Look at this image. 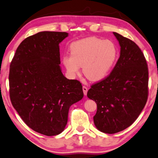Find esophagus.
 <instances>
[{
	"instance_id": "1",
	"label": "esophagus",
	"mask_w": 158,
	"mask_h": 158,
	"mask_svg": "<svg viewBox=\"0 0 158 158\" xmlns=\"http://www.w3.org/2000/svg\"><path fill=\"white\" fill-rule=\"evenodd\" d=\"M83 91H84V94L85 95H86L87 94V92H88V88L85 87V86H83Z\"/></svg>"
}]
</instances>
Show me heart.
Listing matches in <instances>:
<instances>
[{"label": "heart", "instance_id": "b5f03b06", "mask_svg": "<svg viewBox=\"0 0 158 158\" xmlns=\"http://www.w3.org/2000/svg\"><path fill=\"white\" fill-rule=\"evenodd\" d=\"M70 55L64 56L63 63L71 75L83 73L90 81L104 79L113 68L118 56V50L110 40L89 37L73 43Z\"/></svg>", "mask_w": 158, "mask_h": 158}]
</instances>
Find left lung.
<instances>
[{
	"mask_svg": "<svg viewBox=\"0 0 158 158\" xmlns=\"http://www.w3.org/2000/svg\"><path fill=\"white\" fill-rule=\"evenodd\" d=\"M118 40L120 56L108 76L91 85L87 93L96 102L97 128L113 134L133 124L147 104L148 69L144 54L132 40L113 32Z\"/></svg>",
	"mask_w": 158,
	"mask_h": 158,
	"instance_id": "left-lung-1",
	"label": "left lung"
}]
</instances>
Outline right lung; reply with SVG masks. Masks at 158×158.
I'll list each match as a JSON object with an SVG mask.
<instances>
[{
  "mask_svg": "<svg viewBox=\"0 0 158 158\" xmlns=\"http://www.w3.org/2000/svg\"><path fill=\"white\" fill-rule=\"evenodd\" d=\"M68 36L61 31H41L27 37L10 64L12 106L28 127L47 136L64 130L70 106L84 97L80 81L68 79L59 65V45Z\"/></svg>",
  "mask_w": 158,
  "mask_h": 158,
  "instance_id": "obj_1",
  "label": "right lung"
}]
</instances>
